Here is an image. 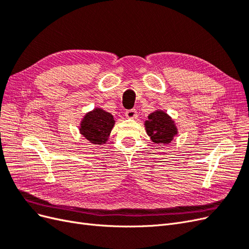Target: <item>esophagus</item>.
<instances>
[{
  "label": "esophagus",
  "mask_w": 249,
  "mask_h": 249,
  "mask_svg": "<svg viewBox=\"0 0 249 249\" xmlns=\"http://www.w3.org/2000/svg\"><path fill=\"white\" fill-rule=\"evenodd\" d=\"M125 116L127 118H136L137 117V111L135 109H131V110H126L125 111Z\"/></svg>",
  "instance_id": "1"
}]
</instances>
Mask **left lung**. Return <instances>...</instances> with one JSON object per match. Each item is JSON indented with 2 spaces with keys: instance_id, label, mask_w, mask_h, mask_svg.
Here are the masks:
<instances>
[{
  "instance_id": "1",
  "label": "left lung",
  "mask_w": 249,
  "mask_h": 249,
  "mask_svg": "<svg viewBox=\"0 0 249 249\" xmlns=\"http://www.w3.org/2000/svg\"><path fill=\"white\" fill-rule=\"evenodd\" d=\"M144 126L148 136L157 144H169L178 135L177 125L172 118L162 110L150 113Z\"/></svg>"
}]
</instances>
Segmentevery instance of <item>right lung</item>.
I'll use <instances>...</instances> for the list:
<instances>
[{"mask_svg":"<svg viewBox=\"0 0 249 249\" xmlns=\"http://www.w3.org/2000/svg\"><path fill=\"white\" fill-rule=\"evenodd\" d=\"M113 115L101 108L88 112L80 124V133L93 144H104L114 126Z\"/></svg>","mask_w":249,"mask_h":249,"instance_id":"obj_1","label":"right lung"}]
</instances>
